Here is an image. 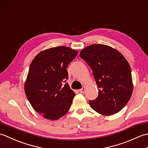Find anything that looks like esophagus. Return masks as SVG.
Returning <instances> with one entry per match:
<instances>
[{
	"mask_svg": "<svg viewBox=\"0 0 148 148\" xmlns=\"http://www.w3.org/2000/svg\"><path fill=\"white\" fill-rule=\"evenodd\" d=\"M85 91H86V87L85 86H83L82 88L81 89H80L79 90V92L81 93H84V92H85Z\"/></svg>",
	"mask_w": 148,
	"mask_h": 148,
	"instance_id": "esophagus-1",
	"label": "esophagus"
}]
</instances>
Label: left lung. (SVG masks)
I'll return each mask as SVG.
<instances>
[{
	"mask_svg": "<svg viewBox=\"0 0 148 148\" xmlns=\"http://www.w3.org/2000/svg\"><path fill=\"white\" fill-rule=\"evenodd\" d=\"M80 57L93 71L99 95L89 103L99 114H114L129 101L133 91L131 69L127 60L109 46L94 44L81 51Z\"/></svg>",
	"mask_w": 148,
	"mask_h": 148,
	"instance_id": "8db88e82",
	"label": "left lung"
}]
</instances>
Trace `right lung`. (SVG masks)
Instances as JSON below:
<instances>
[{"label": "right lung", "instance_id": "1", "mask_svg": "<svg viewBox=\"0 0 148 148\" xmlns=\"http://www.w3.org/2000/svg\"><path fill=\"white\" fill-rule=\"evenodd\" d=\"M77 51L58 46L40 52L30 65L25 92L34 109L45 118L56 120L70 109L75 93L66 83L67 65Z\"/></svg>", "mask_w": 148, "mask_h": 148}]
</instances>
